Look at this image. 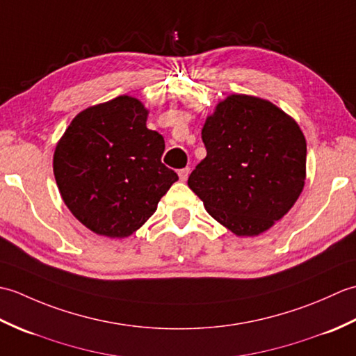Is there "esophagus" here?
<instances>
[{
	"instance_id": "esophagus-1",
	"label": "esophagus",
	"mask_w": 356,
	"mask_h": 356,
	"mask_svg": "<svg viewBox=\"0 0 356 356\" xmlns=\"http://www.w3.org/2000/svg\"><path fill=\"white\" fill-rule=\"evenodd\" d=\"M190 172H191V168H182V170H179V177H180V180H182V182H186V179H188V176H190Z\"/></svg>"
}]
</instances>
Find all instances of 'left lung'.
<instances>
[{
  "mask_svg": "<svg viewBox=\"0 0 356 356\" xmlns=\"http://www.w3.org/2000/svg\"><path fill=\"white\" fill-rule=\"evenodd\" d=\"M207 157L188 186L211 217L236 236H259L300 197L306 139L298 124L269 101L231 95L202 128Z\"/></svg>",
  "mask_w": 356,
  "mask_h": 356,
  "instance_id": "obj_1",
  "label": "left lung"
}]
</instances>
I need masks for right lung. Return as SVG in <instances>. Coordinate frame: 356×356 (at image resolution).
Instances as JSON below:
<instances>
[{"label": "right lung", "mask_w": 356, "mask_h": 356, "mask_svg": "<svg viewBox=\"0 0 356 356\" xmlns=\"http://www.w3.org/2000/svg\"><path fill=\"white\" fill-rule=\"evenodd\" d=\"M131 96L93 105L72 120L53 156L64 203L99 236L124 238L154 214L177 174L161 161L162 134Z\"/></svg>", "instance_id": "right-lung-1"}]
</instances>
